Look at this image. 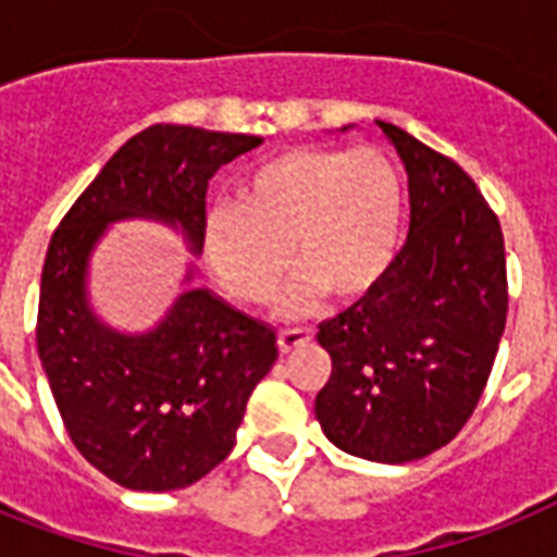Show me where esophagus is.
<instances>
[{"label": "esophagus", "instance_id": "esophagus-1", "mask_svg": "<svg viewBox=\"0 0 557 557\" xmlns=\"http://www.w3.org/2000/svg\"><path fill=\"white\" fill-rule=\"evenodd\" d=\"M312 338H314V332L309 330V326H288V330H280L277 335L280 352H295L297 347H306Z\"/></svg>", "mask_w": 557, "mask_h": 557}]
</instances>
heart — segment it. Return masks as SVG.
Masks as SVG:
<instances>
[{
    "label": "heart",
    "mask_w": 557,
    "mask_h": 557,
    "mask_svg": "<svg viewBox=\"0 0 557 557\" xmlns=\"http://www.w3.org/2000/svg\"><path fill=\"white\" fill-rule=\"evenodd\" d=\"M398 239L401 178L372 147L280 152L239 185V205L210 208L201 225L208 265L243 304H265L288 262L300 265L283 297L286 312H306L323 292L344 304L372 295L393 269Z\"/></svg>",
    "instance_id": "b5f03b06"
}]
</instances>
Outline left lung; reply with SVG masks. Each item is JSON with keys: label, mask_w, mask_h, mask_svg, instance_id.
I'll use <instances>...</instances> for the list:
<instances>
[{"label": "left lung", "mask_w": 557, "mask_h": 557, "mask_svg": "<svg viewBox=\"0 0 557 557\" xmlns=\"http://www.w3.org/2000/svg\"><path fill=\"white\" fill-rule=\"evenodd\" d=\"M405 161L410 234L372 295L318 326L332 375L323 433L372 462L448 445L492 375L509 312L500 222L457 161L379 121Z\"/></svg>", "instance_id": "1"}]
</instances>
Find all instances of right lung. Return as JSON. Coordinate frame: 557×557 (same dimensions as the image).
Instances as JSON below:
<instances>
[{
	"label": "right lung",
	"instance_id": "right-lung-1",
	"mask_svg": "<svg viewBox=\"0 0 557 557\" xmlns=\"http://www.w3.org/2000/svg\"><path fill=\"white\" fill-rule=\"evenodd\" d=\"M260 144L201 126H147L103 164L48 243L39 361L74 448L124 488H185L231 454L253 387L277 361V332L190 288L156 330L124 335L89 309V253L109 222L133 216L178 227L199 253L208 182Z\"/></svg>",
	"mask_w": 557,
	"mask_h": 557
}]
</instances>
